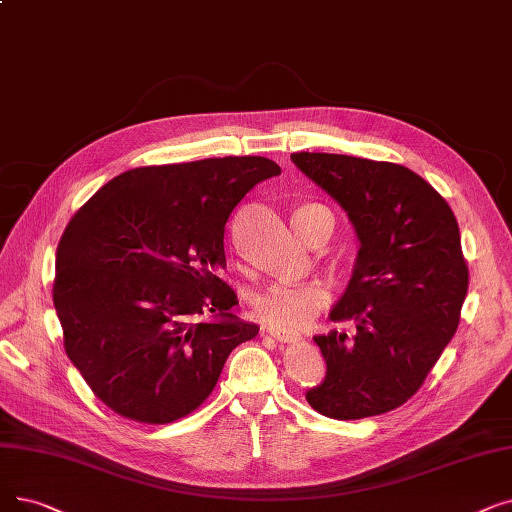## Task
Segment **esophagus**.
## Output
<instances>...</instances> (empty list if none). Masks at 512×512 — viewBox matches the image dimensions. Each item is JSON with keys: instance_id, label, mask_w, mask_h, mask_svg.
Listing matches in <instances>:
<instances>
[{"instance_id": "obj_1", "label": "esophagus", "mask_w": 512, "mask_h": 512, "mask_svg": "<svg viewBox=\"0 0 512 512\" xmlns=\"http://www.w3.org/2000/svg\"><path fill=\"white\" fill-rule=\"evenodd\" d=\"M268 335L274 337L278 343H295V341L301 339V337L297 335V332L284 330V328H280V326H268Z\"/></svg>"}]
</instances>
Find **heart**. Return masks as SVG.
Returning <instances> with one entry per match:
<instances>
[{"label":"heart","mask_w":512,"mask_h":512,"mask_svg":"<svg viewBox=\"0 0 512 512\" xmlns=\"http://www.w3.org/2000/svg\"><path fill=\"white\" fill-rule=\"evenodd\" d=\"M301 209H324L322 205H305ZM299 209V211H301ZM330 291L324 282H274L255 297L257 316L272 326L303 328L314 320L328 303Z\"/></svg>","instance_id":"1"}]
</instances>
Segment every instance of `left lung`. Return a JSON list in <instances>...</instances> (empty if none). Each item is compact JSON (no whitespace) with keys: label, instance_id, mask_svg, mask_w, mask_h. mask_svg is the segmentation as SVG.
Listing matches in <instances>:
<instances>
[{"label":"left lung","instance_id":"8db88e82","mask_svg":"<svg viewBox=\"0 0 512 512\" xmlns=\"http://www.w3.org/2000/svg\"><path fill=\"white\" fill-rule=\"evenodd\" d=\"M291 161L345 209L360 240L330 311L332 322H355V337H314L326 376L305 399L337 420L385 414L420 389L458 328L469 288L458 221L404 165L328 152H295Z\"/></svg>","mask_w":512,"mask_h":512}]
</instances>
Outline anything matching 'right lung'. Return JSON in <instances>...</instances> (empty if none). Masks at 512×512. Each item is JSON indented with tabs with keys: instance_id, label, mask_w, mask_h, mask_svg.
<instances>
[{
	"instance_id": "add662e5",
	"label": "right lung",
	"mask_w": 512,
	"mask_h": 512,
	"mask_svg": "<svg viewBox=\"0 0 512 512\" xmlns=\"http://www.w3.org/2000/svg\"><path fill=\"white\" fill-rule=\"evenodd\" d=\"M280 167L224 157L113 177L66 226L54 307L64 349L110 410L167 425L211 395L259 326L232 314L224 230L244 194Z\"/></svg>"
}]
</instances>
